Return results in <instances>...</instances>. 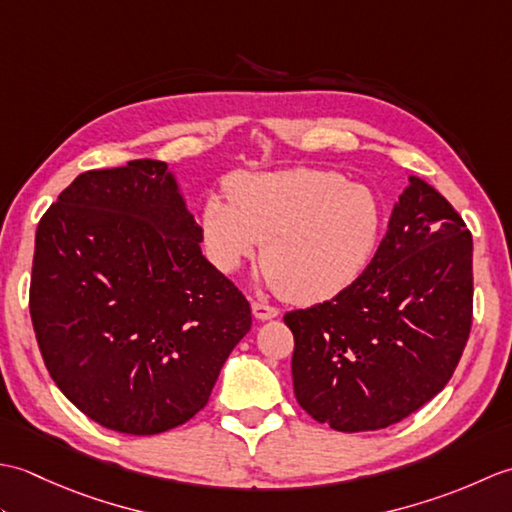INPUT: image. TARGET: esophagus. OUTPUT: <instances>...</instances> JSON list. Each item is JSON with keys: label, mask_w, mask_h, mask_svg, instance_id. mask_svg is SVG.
<instances>
[{"label": "esophagus", "mask_w": 512, "mask_h": 512, "mask_svg": "<svg viewBox=\"0 0 512 512\" xmlns=\"http://www.w3.org/2000/svg\"><path fill=\"white\" fill-rule=\"evenodd\" d=\"M250 308H253L255 319H259V321L275 319L279 314V310L275 306H268V303H264V301H253V306H250Z\"/></svg>", "instance_id": "34e87169"}]
</instances>
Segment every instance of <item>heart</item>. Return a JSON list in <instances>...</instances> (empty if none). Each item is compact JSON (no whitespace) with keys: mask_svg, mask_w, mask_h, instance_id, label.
<instances>
[{"mask_svg":"<svg viewBox=\"0 0 512 512\" xmlns=\"http://www.w3.org/2000/svg\"><path fill=\"white\" fill-rule=\"evenodd\" d=\"M228 195L206 198L202 237L211 262L233 273L259 244L268 284L299 303L328 301L361 277L372 259L383 209L363 184L328 169L242 173Z\"/></svg>","mask_w":512,"mask_h":512,"instance_id":"heart-1","label":"heart"}]
</instances>
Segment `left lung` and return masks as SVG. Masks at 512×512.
<instances>
[{"label":"left lung","mask_w":512,"mask_h":512,"mask_svg":"<svg viewBox=\"0 0 512 512\" xmlns=\"http://www.w3.org/2000/svg\"><path fill=\"white\" fill-rule=\"evenodd\" d=\"M299 405L336 431L396 424L440 394L473 321V237L411 176L372 262L330 301L284 317Z\"/></svg>","instance_id":"8db88e82"}]
</instances>
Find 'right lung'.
<instances>
[{
  "label": "right lung",
  "instance_id": "obj_1",
  "mask_svg": "<svg viewBox=\"0 0 512 512\" xmlns=\"http://www.w3.org/2000/svg\"><path fill=\"white\" fill-rule=\"evenodd\" d=\"M200 242L160 160L85 171L41 217L32 328L52 380L94 422L154 436L209 402L253 319Z\"/></svg>",
  "mask_w": 512,
  "mask_h": 512
}]
</instances>
